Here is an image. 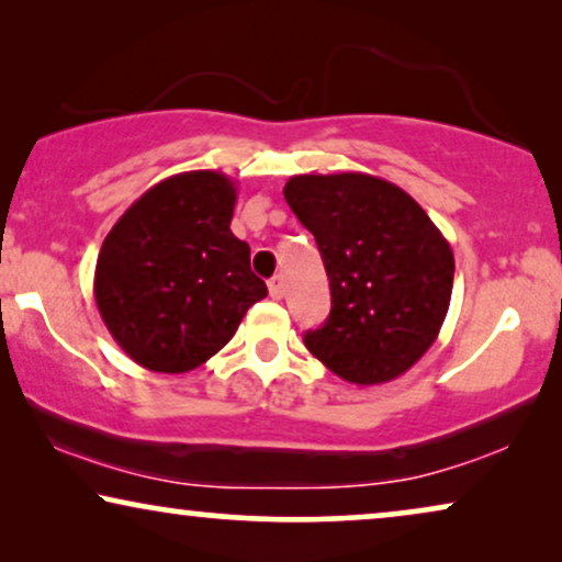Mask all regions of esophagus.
Masks as SVG:
<instances>
[{
  "label": "esophagus",
  "instance_id": "obj_1",
  "mask_svg": "<svg viewBox=\"0 0 562 562\" xmlns=\"http://www.w3.org/2000/svg\"><path fill=\"white\" fill-rule=\"evenodd\" d=\"M268 294H271V299H283V294H286L281 276H273V279L268 281Z\"/></svg>",
  "mask_w": 562,
  "mask_h": 562
}]
</instances>
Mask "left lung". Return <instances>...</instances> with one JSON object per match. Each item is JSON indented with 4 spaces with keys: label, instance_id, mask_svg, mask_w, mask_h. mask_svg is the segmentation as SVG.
I'll use <instances>...</instances> for the list:
<instances>
[{
    "label": "left lung",
    "instance_id": "1",
    "mask_svg": "<svg viewBox=\"0 0 562 562\" xmlns=\"http://www.w3.org/2000/svg\"><path fill=\"white\" fill-rule=\"evenodd\" d=\"M283 196L325 260L333 310L306 350L358 386L394 381L440 335L456 258L427 212L371 173L291 176Z\"/></svg>",
    "mask_w": 562,
    "mask_h": 562
}]
</instances>
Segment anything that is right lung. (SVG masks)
<instances>
[{
    "mask_svg": "<svg viewBox=\"0 0 562 562\" xmlns=\"http://www.w3.org/2000/svg\"><path fill=\"white\" fill-rule=\"evenodd\" d=\"M235 202L225 173H176L130 204L104 237L94 299L114 342L137 366L194 371L266 299L248 243L229 229Z\"/></svg>",
    "mask_w": 562,
    "mask_h": 562,
    "instance_id": "1",
    "label": "right lung"
}]
</instances>
